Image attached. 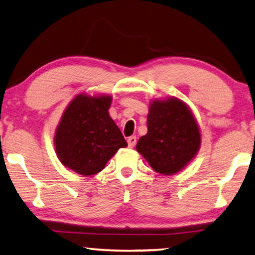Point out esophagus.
<instances>
[{"label":"esophagus","instance_id":"obj_1","mask_svg":"<svg viewBox=\"0 0 255 255\" xmlns=\"http://www.w3.org/2000/svg\"><path fill=\"white\" fill-rule=\"evenodd\" d=\"M136 136H130V137H128V139H127V142H128V146L129 147H134L135 146V144H136Z\"/></svg>","mask_w":255,"mask_h":255}]
</instances>
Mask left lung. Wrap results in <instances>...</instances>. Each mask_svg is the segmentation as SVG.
I'll return each instance as SVG.
<instances>
[{"mask_svg": "<svg viewBox=\"0 0 255 255\" xmlns=\"http://www.w3.org/2000/svg\"><path fill=\"white\" fill-rule=\"evenodd\" d=\"M146 124L147 134L140 137L136 149L153 170L161 175H176L199 152V124L181 100H153L148 107Z\"/></svg>", "mask_w": 255, "mask_h": 255, "instance_id": "left-lung-1", "label": "left lung"}]
</instances>
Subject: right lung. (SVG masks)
I'll return each mask as SVG.
<instances>
[{"label":"right lung","mask_w":255,"mask_h":255,"mask_svg":"<svg viewBox=\"0 0 255 255\" xmlns=\"http://www.w3.org/2000/svg\"><path fill=\"white\" fill-rule=\"evenodd\" d=\"M111 95L78 94L68 104L54 134L60 162L83 176H92L127 142L109 115Z\"/></svg>","instance_id":"obj_1"}]
</instances>
